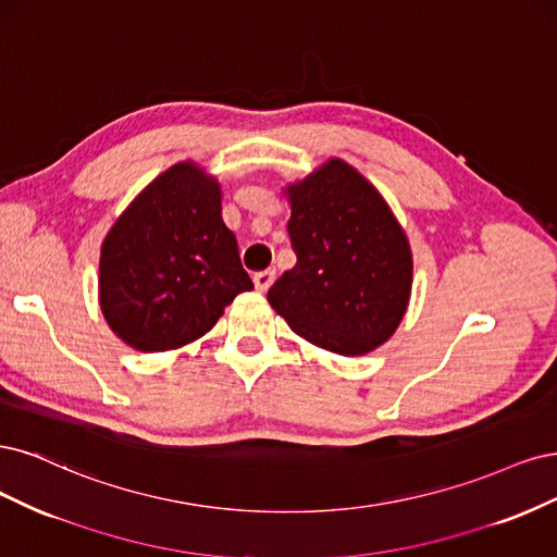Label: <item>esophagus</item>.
Here are the masks:
<instances>
[{
  "mask_svg": "<svg viewBox=\"0 0 557 557\" xmlns=\"http://www.w3.org/2000/svg\"><path fill=\"white\" fill-rule=\"evenodd\" d=\"M273 280H275V271H271V268H268V271L255 273V286L259 292H268V286L273 284Z\"/></svg>",
  "mask_w": 557,
  "mask_h": 557,
  "instance_id": "34e87169",
  "label": "esophagus"
}]
</instances>
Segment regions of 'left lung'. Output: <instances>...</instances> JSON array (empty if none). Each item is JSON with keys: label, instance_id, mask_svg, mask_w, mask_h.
<instances>
[{"label": "left lung", "instance_id": "1", "mask_svg": "<svg viewBox=\"0 0 557 557\" xmlns=\"http://www.w3.org/2000/svg\"><path fill=\"white\" fill-rule=\"evenodd\" d=\"M289 201L296 265L268 289V300L321 349L361 356L384 345L411 289V252L391 208L339 159L289 187Z\"/></svg>", "mask_w": 557, "mask_h": 557}]
</instances>
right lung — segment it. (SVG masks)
Listing matches in <instances>:
<instances>
[{"label":"right lung","mask_w":557,"mask_h":557,"mask_svg":"<svg viewBox=\"0 0 557 557\" xmlns=\"http://www.w3.org/2000/svg\"><path fill=\"white\" fill-rule=\"evenodd\" d=\"M252 286L222 220L220 185L189 161L143 189L101 247V312L138 351L201 337Z\"/></svg>","instance_id":"right-lung-1"}]
</instances>
